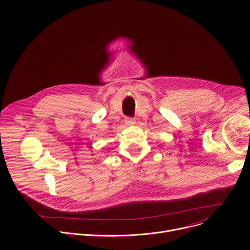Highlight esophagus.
<instances>
[{
    "label": "esophagus",
    "mask_w": 250,
    "mask_h": 250,
    "mask_svg": "<svg viewBox=\"0 0 250 250\" xmlns=\"http://www.w3.org/2000/svg\"><path fill=\"white\" fill-rule=\"evenodd\" d=\"M135 123H136V121L133 118H125V124L128 125V126H132V125H134Z\"/></svg>",
    "instance_id": "obj_1"
}]
</instances>
